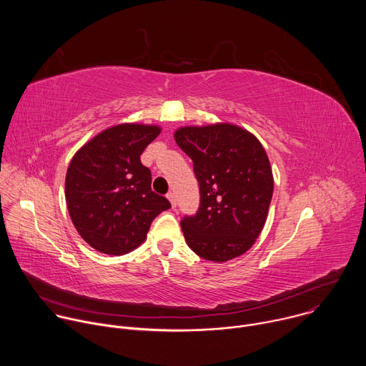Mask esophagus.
<instances>
[{"label":"esophagus","mask_w":366,"mask_h":366,"mask_svg":"<svg viewBox=\"0 0 366 366\" xmlns=\"http://www.w3.org/2000/svg\"><path fill=\"white\" fill-rule=\"evenodd\" d=\"M167 198L169 199V202H171L172 208H175V207H177V198H175V194H174V192H168Z\"/></svg>","instance_id":"obj_1"}]
</instances>
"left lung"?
Returning <instances> with one entry per match:
<instances>
[{"mask_svg":"<svg viewBox=\"0 0 366 366\" xmlns=\"http://www.w3.org/2000/svg\"><path fill=\"white\" fill-rule=\"evenodd\" d=\"M174 137L194 162L201 195L198 213L181 222L187 244L217 264L243 254L262 232L274 194L262 143L232 123L184 126Z\"/></svg>","mask_w":366,"mask_h":366,"instance_id":"left-lung-1","label":"left lung"}]
</instances>
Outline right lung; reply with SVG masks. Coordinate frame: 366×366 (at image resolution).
<instances>
[{
	"label": "right lung",
	"instance_id": "right-lung-1",
	"mask_svg": "<svg viewBox=\"0 0 366 366\" xmlns=\"http://www.w3.org/2000/svg\"><path fill=\"white\" fill-rule=\"evenodd\" d=\"M162 132L158 124L120 123L104 129L72 156L65 198L79 236L95 250L122 256L139 247L152 220L171 208L150 188L140 154Z\"/></svg>",
	"mask_w": 366,
	"mask_h": 366
}]
</instances>
